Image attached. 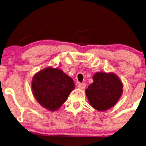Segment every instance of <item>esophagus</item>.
<instances>
[{
	"mask_svg": "<svg viewBox=\"0 0 146 146\" xmlns=\"http://www.w3.org/2000/svg\"><path fill=\"white\" fill-rule=\"evenodd\" d=\"M77 87H78L79 89L83 90V89L85 88L86 84H85V83H78Z\"/></svg>",
	"mask_w": 146,
	"mask_h": 146,
	"instance_id": "1",
	"label": "esophagus"
}]
</instances>
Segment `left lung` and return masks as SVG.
<instances>
[{"label": "left lung", "instance_id": "left-lung-1", "mask_svg": "<svg viewBox=\"0 0 146 146\" xmlns=\"http://www.w3.org/2000/svg\"><path fill=\"white\" fill-rule=\"evenodd\" d=\"M94 82L86 90L90 105L99 111L106 110L114 106L123 92V84L114 73H96Z\"/></svg>", "mask_w": 146, "mask_h": 146}]
</instances>
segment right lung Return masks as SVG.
I'll return each instance as SVG.
<instances>
[{
	"instance_id": "right-lung-1",
	"label": "right lung",
	"mask_w": 146,
	"mask_h": 146,
	"mask_svg": "<svg viewBox=\"0 0 146 146\" xmlns=\"http://www.w3.org/2000/svg\"><path fill=\"white\" fill-rule=\"evenodd\" d=\"M74 88L72 78L58 68L43 69L32 78V90L36 99L50 111L58 109Z\"/></svg>"
}]
</instances>
